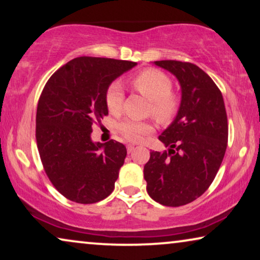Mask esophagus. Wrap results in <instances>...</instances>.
<instances>
[{"label": "esophagus", "mask_w": 260, "mask_h": 260, "mask_svg": "<svg viewBox=\"0 0 260 260\" xmlns=\"http://www.w3.org/2000/svg\"><path fill=\"white\" fill-rule=\"evenodd\" d=\"M134 149H135V145L134 144H127L126 145V150H127V152H133L134 151Z\"/></svg>", "instance_id": "obj_1"}]
</instances>
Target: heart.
<instances>
[{"label":"heart","mask_w":260,"mask_h":260,"mask_svg":"<svg viewBox=\"0 0 260 260\" xmlns=\"http://www.w3.org/2000/svg\"><path fill=\"white\" fill-rule=\"evenodd\" d=\"M134 88L150 101L151 115L158 122L168 123L176 115L179 109V98L173 93V83L166 73L157 70H145L131 80ZM124 92L118 81L110 85L106 91V106L111 113H118L122 110ZM119 133L127 141L137 142L144 135L152 130L147 122L124 120L118 125Z\"/></svg>","instance_id":"1"}]
</instances>
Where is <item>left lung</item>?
Here are the masks:
<instances>
[{
    "label": "left lung",
    "instance_id": "1",
    "mask_svg": "<svg viewBox=\"0 0 260 260\" xmlns=\"http://www.w3.org/2000/svg\"><path fill=\"white\" fill-rule=\"evenodd\" d=\"M154 63L179 80L181 102L172 124L158 136L168 151L150 152L144 179L152 200L179 207L201 197L221 166L229 138L225 103L212 78L194 63Z\"/></svg>",
    "mask_w": 260,
    "mask_h": 260
}]
</instances>
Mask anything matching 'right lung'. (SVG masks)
Masks as SVG:
<instances>
[{
    "mask_svg": "<svg viewBox=\"0 0 260 260\" xmlns=\"http://www.w3.org/2000/svg\"><path fill=\"white\" fill-rule=\"evenodd\" d=\"M137 62L80 56L46 83L37 110V143L45 172L63 197L94 204L115 188L126 148L93 142L92 126L109 113L106 91Z\"/></svg>",
    "mask_w": 260,
    "mask_h": 260,
    "instance_id": "1",
    "label": "right lung"
}]
</instances>
